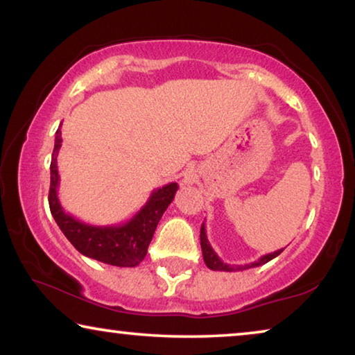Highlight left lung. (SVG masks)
<instances>
[{
    "label": "left lung",
    "instance_id": "obj_1",
    "mask_svg": "<svg viewBox=\"0 0 355 355\" xmlns=\"http://www.w3.org/2000/svg\"><path fill=\"white\" fill-rule=\"evenodd\" d=\"M200 245H202V254H203V261H205L207 266L213 271H225V272H233V271H244V269H250V268H257L261 266V264L271 261L272 258L280 255L284 249H279L275 252H271V254H266L258 258L257 261L249 263V264H227L219 258V255L213 250L211 244H209L208 238H207V230H205V222L202 224L200 228Z\"/></svg>",
    "mask_w": 355,
    "mask_h": 355
}]
</instances>
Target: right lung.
<instances>
[{"label": "right lung", "instance_id": "obj_1", "mask_svg": "<svg viewBox=\"0 0 355 355\" xmlns=\"http://www.w3.org/2000/svg\"><path fill=\"white\" fill-rule=\"evenodd\" d=\"M62 146L61 125L56 131L55 148L51 155V183L48 203L53 218L61 228L65 238L73 244L80 254L94 260L111 264L119 268H135L147 255L148 244L152 241L156 225L164 214L167 207L171 205L175 192L178 191L177 183L164 184L163 188H156L150 194L139 211L123 224L117 225H92L86 224L73 216L65 213L59 202V172H58V155Z\"/></svg>", "mask_w": 355, "mask_h": 355}]
</instances>
